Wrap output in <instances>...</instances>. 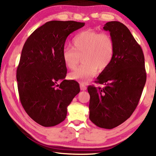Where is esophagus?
Instances as JSON below:
<instances>
[{
  "label": "esophagus",
  "instance_id": "esophagus-1",
  "mask_svg": "<svg viewBox=\"0 0 156 156\" xmlns=\"http://www.w3.org/2000/svg\"><path fill=\"white\" fill-rule=\"evenodd\" d=\"M80 90H86L87 89V87H86V86L84 84H80Z\"/></svg>",
  "mask_w": 156,
  "mask_h": 156
}]
</instances>
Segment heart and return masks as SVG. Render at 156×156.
Here are the masks:
<instances>
[{
    "label": "heart",
    "mask_w": 156,
    "mask_h": 156,
    "mask_svg": "<svg viewBox=\"0 0 156 156\" xmlns=\"http://www.w3.org/2000/svg\"><path fill=\"white\" fill-rule=\"evenodd\" d=\"M72 49H65L62 59L68 69H74L82 57L81 66L69 74L72 80L86 84L97 74L98 69L104 70L113 58L114 43L111 36L107 33L85 30L72 39Z\"/></svg>",
    "instance_id": "obj_1"
}]
</instances>
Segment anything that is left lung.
Segmentation results:
<instances>
[{
	"mask_svg": "<svg viewBox=\"0 0 156 156\" xmlns=\"http://www.w3.org/2000/svg\"><path fill=\"white\" fill-rule=\"evenodd\" d=\"M114 43L111 64L97 78L103 88L89 86V119L99 127L113 129L131 117L140 101L146 82L142 49L125 25L106 23Z\"/></svg>",
	"mask_w": 156,
	"mask_h": 156,
	"instance_id": "8db88e82",
	"label": "left lung"
}]
</instances>
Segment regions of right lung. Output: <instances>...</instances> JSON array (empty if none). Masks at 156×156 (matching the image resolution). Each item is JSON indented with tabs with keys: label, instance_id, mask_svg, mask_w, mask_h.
Instances as JSON below:
<instances>
[{
	"label": "right lung",
	"instance_id": "obj_1",
	"mask_svg": "<svg viewBox=\"0 0 156 156\" xmlns=\"http://www.w3.org/2000/svg\"><path fill=\"white\" fill-rule=\"evenodd\" d=\"M84 25L74 21L47 22L23 45L16 69L20 101L29 117L44 127L64 121L68 106L80 92L77 82L65 80L67 68L62 52L68 36Z\"/></svg>",
	"mask_w": 156,
	"mask_h": 156
}]
</instances>
